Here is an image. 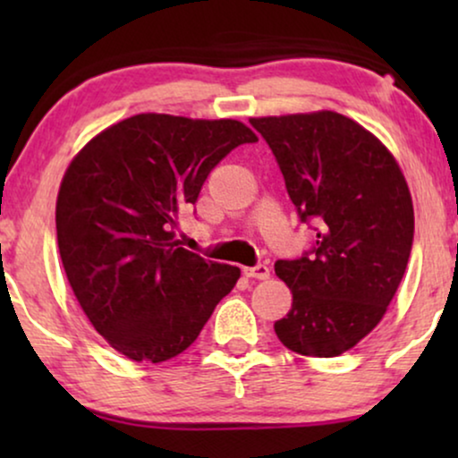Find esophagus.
<instances>
[{
  "instance_id": "obj_1",
  "label": "esophagus",
  "mask_w": 458,
  "mask_h": 458,
  "mask_svg": "<svg viewBox=\"0 0 458 458\" xmlns=\"http://www.w3.org/2000/svg\"><path fill=\"white\" fill-rule=\"evenodd\" d=\"M243 275H246V277L265 281V279L271 277V271H268V267H265V265H256V267L243 268Z\"/></svg>"
}]
</instances>
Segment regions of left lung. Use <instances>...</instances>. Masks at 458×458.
<instances>
[{
	"label": "left lung",
	"mask_w": 458,
	"mask_h": 458,
	"mask_svg": "<svg viewBox=\"0 0 458 458\" xmlns=\"http://www.w3.org/2000/svg\"><path fill=\"white\" fill-rule=\"evenodd\" d=\"M250 124L273 149L300 218L317 225L310 254L275 262L292 292L275 334L292 352L340 356L377 327L404 277L415 231L409 185L390 149L334 110Z\"/></svg>",
	"instance_id": "8db88e82"
}]
</instances>
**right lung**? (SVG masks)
Instances as JSON below:
<instances>
[{"instance_id":"1","label":"right lung","mask_w":458,"mask_h":458,"mask_svg":"<svg viewBox=\"0 0 458 458\" xmlns=\"http://www.w3.org/2000/svg\"><path fill=\"white\" fill-rule=\"evenodd\" d=\"M259 141L233 118L135 114L68 165L55 199L62 267L93 329L135 362H165L196 342L240 268L174 240L181 210L212 168Z\"/></svg>"}]
</instances>
